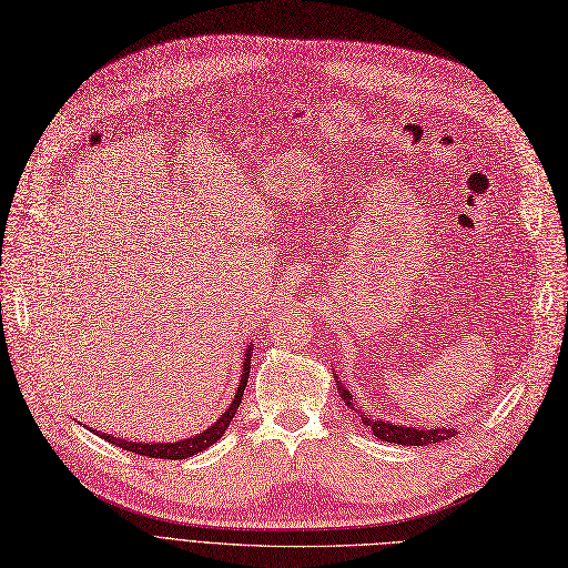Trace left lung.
I'll return each instance as SVG.
<instances>
[{
    "instance_id": "left-lung-1",
    "label": "left lung",
    "mask_w": 568,
    "mask_h": 568,
    "mask_svg": "<svg viewBox=\"0 0 568 568\" xmlns=\"http://www.w3.org/2000/svg\"><path fill=\"white\" fill-rule=\"evenodd\" d=\"M334 376V384H337L339 397L351 407V412H355L361 416V422L376 435L384 443H395V445H407V447H424V445H435V443H443V439H449L456 428H418V426H403V424H390L384 422V418H372V414H367L361 405H358V397H353L351 390L342 384V379L337 376V372H332Z\"/></svg>"
}]
</instances>
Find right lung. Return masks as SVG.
I'll return each instance as SVG.
<instances>
[{"label": "right lung", "mask_w": 568, "mask_h": 568, "mask_svg": "<svg viewBox=\"0 0 568 568\" xmlns=\"http://www.w3.org/2000/svg\"><path fill=\"white\" fill-rule=\"evenodd\" d=\"M250 355H252V344L245 346L243 353V372H241V382L236 388V395L231 397L229 407L224 409V414L217 416L215 424H210L205 430L186 437V439H178V443H133V439H125V437H114L112 433H102V430H93L95 435H100L102 439H108V443L125 449V452H135L142 456H150V458H189L199 452H205L210 445H215L217 439L224 435V430L229 428L231 418H234L241 400H243V390L247 386V376H250Z\"/></svg>", "instance_id": "1"}]
</instances>
